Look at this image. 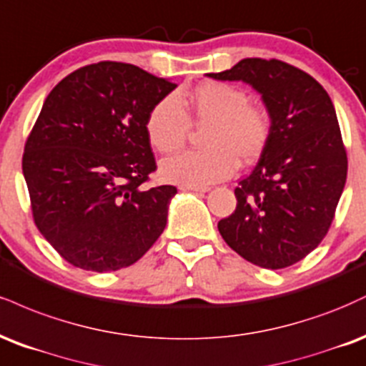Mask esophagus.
<instances>
[{
    "instance_id": "obj_1",
    "label": "esophagus",
    "mask_w": 366,
    "mask_h": 366,
    "mask_svg": "<svg viewBox=\"0 0 366 366\" xmlns=\"http://www.w3.org/2000/svg\"><path fill=\"white\" fill-rule=\"evenodd\" d=\"M179 190H183V192H195V193H205V192H209V188H195V187H179Z\"/></svg>"
}]
</instances>
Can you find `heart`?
I'll use <instances>...</instances> for the list:
<instances>
[{
	"label": "heart",
	"mask_w": 366,
	"mask_h": 366,
	"mask_svg": "<svg viewBox=\"0 0 366 366\" xmlns=\"http://www.w3.org/2000/svg\"><path fill=\"white\" fill-rule=\"evenodd\" d=\"M190 119L207 124L205 150H187L161 162L159 173L167 183L205 188L229 178L236 159L253 162L267 145L269 116L259 106L248 104L243 90L222 81H205L184 97L166 96L150 109L147 137L159 152H173L187 139Z\"/></svg>",
	"instance_id": "obj_1"
}]
</instances>
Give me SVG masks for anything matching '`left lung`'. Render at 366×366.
<instances>
[{"instance_id":"1","label":"left lung","mask_w":366,"mask_h":366,"mask_svg":"<svg viewBox=\"0 0 366 366\" xmlns=\"http://www.w3.org/2000/svg\"><path fill=\"white\" fill-rule=\"evenodd\" d=\"M207 76L248 84L270 118L267 145L219 233L259 267H290L319 247L345 190L347 157L332 101L313 76L279 59L247 58Z\"/></svg>"}]
</instances>
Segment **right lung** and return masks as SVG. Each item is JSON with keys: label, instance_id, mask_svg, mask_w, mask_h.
<instances>
[{"label": "right lung", "instance_id": "obj_1", "mask_svg": "<svg viewBox=\"0 0 366 366\" xmlns=\"http://www.w3.org/2000/svg\"><path fill=\"white\" fill-rule=\"evenodd\" d=\"M174 89L133 64L101 61L46 97L21 169L37 229L75 267H128L164 231L176 188L142 187L156 169L145 124Z\"/></svg>", "mask_w": 366, "mask_h": 366}]
</instances>
